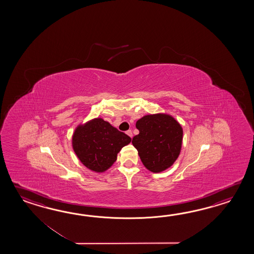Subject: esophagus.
<instances>
[{
  "instance_id": "esophagus-1",
  "label": "esophagus",
  "mask_w": 254,
  "mask_h": 254,
  "mask_svg": "<svg viewBox=\"0 0 254 254\" xmlns=\"http://www.w3.org/2000/svg\"><path fill=\"white\" fill-rule=\"evenodd\" d=\"M126 134L129 135L130 138H132V131H131L130 129H129V130H127V131H126Z\"/></svg>"
}]
</instances>
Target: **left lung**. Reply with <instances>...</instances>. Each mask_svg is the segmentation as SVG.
I'll return each mask as SVG.
<instances>
[{
    "instance_id": "obj_1",
    "label": "left lung",
    "mask_w": 254,
    "mask_h": 254,
    "mask_svg": "<svg viewBox=\"0 0 254 254\" xmlns=\"http://www.w3.org/2000/svg\"><path fill=\"white\" fill-rule=\"evenodd\" d=\"M139 134L132 139L140 161L147 170L162 173L173 166L182 150L184 129L167 114H147L136 122Z\"/></svg>"
}]
</instances>
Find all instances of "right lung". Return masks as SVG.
<instances>
[{"mask_svg":"<svg viewBox=\"0 0 254 254\" xmlns=\"http://www.w3.org/2000/svg\"><path fill=\"white\" fill-rule=\"evenodd\" d=\"M131 139L103 118H93L76 127L71 145L80 162L95 173H104L117 160L121 149Z\"/></svg>","mask_w":254,"mask_h":254,"instance_id":"add662e5","label":"right lung"}]
</instances>
